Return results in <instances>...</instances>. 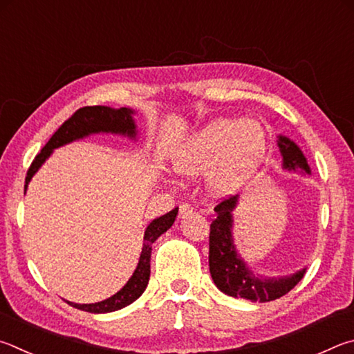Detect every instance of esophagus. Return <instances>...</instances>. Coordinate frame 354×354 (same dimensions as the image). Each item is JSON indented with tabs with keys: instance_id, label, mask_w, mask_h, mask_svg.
I'll use <instances>...</instances> for the list:
<instances>
[{
	"instance_id": "obj_1",
	"label": "esophagus",
	"mask_w": 354,
	"mask_h": 354,
	"mask_svg": "<svg viewBox=\"0 0 354 354\" xmlns=\"http://www.w3.org/2000/svg\"><path fill=\"white\" fill-rule=\"evenodd\" d=\"M193 212L194 209L189 205V203H180V207H178V216H180L182 219L188 218V216L193 214Z\"/></svg>"
}]
</instances>
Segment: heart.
I'll list each match as a JSON object with an SVG mask.
<instances>
[{
  "label": "heart",
  "instance_id": "1",
  "mask_svg": "<svg viewBox=\"0 0 354 354\" xmlns=\"http://www.w3.org/2000/svg\"><path fill=\"white\" fill-rule=\"evenodd\" d=\"M266 149V132L257 120L222 118L207 124L183 146L176 169L182 176L196 177L216 162L209 187L216 194H230L263 163Z\"/></svg>",
  "mask_w": 354,
  "mask_h": 354
}]
</instances>
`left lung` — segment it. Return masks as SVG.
Returning a JSON list of instances; mask_svg holds the SVG:
<instances>
[{"mask_svg": "<svg viewBox=\"0 0 354 354\" xmlns=\"http://www.w3.org/2000/svg\"><path fill=\"white\" fill-rule=\"evenodd\" d=\"M278 147L283 157V169H301L311 174L306 157L294 141L280 135ZM238 199L239 196H232L214 207L216 218L209 225V274L218 289L230 297L259 303L280 299L295 288L306 269L292 275L263 277L245 264L233 241V209L238 205Z\"/></svg>", "mask_w": 354, "mask_h": 354, "instance_id": "obj_1", "label": "left lung"}]
</instances>
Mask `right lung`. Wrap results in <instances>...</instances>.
Segmentation results:
<instances>
[{"label":"right lung","instance_id":"obj_1","mask_svg":"<svg viewBox=\"0 0 354 354\" xmlns=\"http://www.w3.org/2000/svg\"><path fill=\"white\" fill-rule=\"evenodd\" d=\"M135 111L132 109H111L105 105H93V107H82L76 113L62 124L49 141L41 149L40 153L34 158L32 165L26 174V185H24V193H26L28 185L34 174L40 169V166L45 163L46 158L53 153L54 149H57L68 142L76 141L93 133H120L129 138H136V126L133 121ZM178 208H174L172 212L166 213L165 216L153 219L147 225L145 232V243H142L140 261L133 275L129 278V281L124 284L121 290H118L115 295L109 297L102 301L90 303V305H77V303L68 301L73 308H77L80 311L104 314L118 311V309L126 308L130 303H133L138 297L145 292L151 277V253L152 244L157 241L161 234L169 230L174 221L177 218Z\"/></svg>","mask_w":354,"mask_h":354}]
</instances>
